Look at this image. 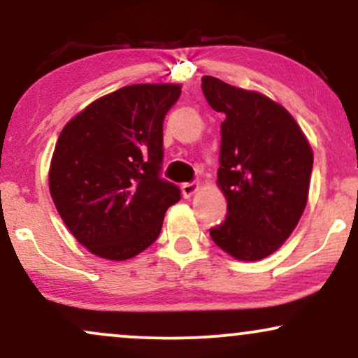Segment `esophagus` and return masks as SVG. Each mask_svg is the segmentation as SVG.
I'll list each match as a JSON object with an SVG mask.
<instances>
[{"mask_svg": "<svg viewBox=\"0 0 358 358\" xmlns=\"http://www.w3.org/2000/svg\"><path fill=\"white\" fill-rule=\"evenodd\" d=\"M199 190V183L196 182H187L182 185V192H183V196L185 199H190V196Z\"/></svg>", "mask_w": 358, "mask_h": 358, "instance_id": "obj_1", "label": "esophagus"}]
</instances>
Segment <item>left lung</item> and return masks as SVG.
<instances>
[{
	"label": "left lung",
	"mask_w": 358,
	"mask_h": 358,
	"mask_svg": "<svg viewBox=\"0 0 358 358\" xmlns=\"http://www.w3.org/2000/svg\"><path fill=\"white\" fill-rule=\"evenodd\" d=\"M220 124L217 183L227 215L210 237L241 261H259L282 245L306 207L313 151L293 116L259 92L202 77Z\"/></svg>",
	"instance_id": "1"
}]
</instances>
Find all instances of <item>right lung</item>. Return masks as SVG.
Masks as SVG:
<instances>
[{
  "mask_svg": "<svg viewBox=\"0 0 358 358\" xmlns=\"http://www.w3.org/2000/svg\"><path fill=\"white\" fill-rule=\"evenodd\" d=\"M175 84L121 87L62 129L50 193L72 236L96 256L124 261L162 232L180 188L162 176L163 121L178 101Z\"/></svg>",
  "mask_w": 358,
  "mask_h": 358,
  "instance_id": "right-lung-1",
  "label": "right lung"
}]
</instances>
